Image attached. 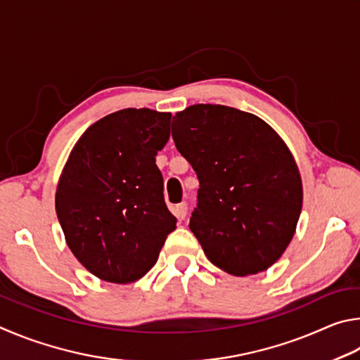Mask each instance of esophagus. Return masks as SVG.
Segmentation results:
<instances>
[{"label":"esophagus","instance_id":"1","mask_svg":"<svg viewBox=\"0 0 360 360\" xmlns=\"http://www.w3.org/2000/svg\"><path fill=\"white\" fill-rule=\"evenodd\" d=\"M172 212H174V215H175L176 218H179V219H185V217H186V212H188V207H186V204H185V202L176 204V205H174Z\"/></svg>","mask_w":360,"mask_h":360}]
</instances>
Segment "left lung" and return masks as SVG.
Wrapping results in <instances>:
<instances>
[{"label":"left lung","instance_id":"1","mask_svg":"<svg viewBox=\"0 0 360 360\" xmlns=\"http://www.w3.org/2000/svg\"><path fill=\"white\" fill-rule=\"evenodd\" d=\"M176 150L199 179L190 229L205 256L237 276L285 253L302 210V180L281 137L253 113L196 104L172 120Z\"/></svg>","mask_w":360,"mask_h":360}]
</instances>
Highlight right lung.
Returning <instances> with one entry per match:
<instances>
[{
	"mask_svg": "<svg viewBox=\"0 0 360 360\" xmlns=\"http://www.w3.org/2000/svg\"><path fill=\"white\" fill-rule=\"evenodd\" d=\"M170 117L150 109L113 112L82 134L63 169L58 221L74 256L101 280L142 278L175 229L155 158L169 141Z\"/></svg>",
	"mask_w": 360,
	"mask_h": 360,
	"instance_id": "right-lung-1",
	"label": "right lung"
}]
</instances>
